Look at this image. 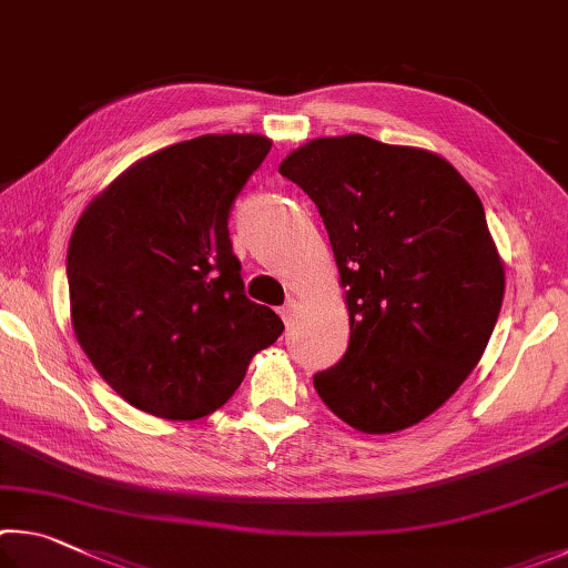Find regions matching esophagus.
I'll return each instance as SVG.
<instances>
[{"label": "esophagus", "instance_id": "obj_1", "mask_svg": "<svg viewBox=\"0 0 568 568\" xmlns=\"http://www.w3.org/2000/svg\"><path fill=\"white\" fill-rule=\"evenodd\" d=\"M296 306H300V304H296V300H294V296H290V300H286V302H284V306H282V310H278V314H282V320H284V324H286V326H290V324L294 322Z\"/></svg>", "mask_w": 568, "mask_h": 568}]
</instances>
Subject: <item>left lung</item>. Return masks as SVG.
I'll list each match as a JSON object with an SVG mask.
<instances>
[{
  "instance_id": "8db88e82",
  "label": "left lung",
  "mask_w": 568,
  "mask_h": 568,
  "mask_svg": "<svg viewBox=\"0 0 568 568\" xmlns=\"http://www.w3.org/2000/svg\"><path fill=\"white\" fill-rule=\"evenodd\" d=\"M320 206L349 349L314 376L342 422L394 434L452 399L504 302V258L471 184L444 156L364 134L320 136L278 164Z\"/></svg>"
}]
</instances>
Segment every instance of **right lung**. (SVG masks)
<instances>
[{
  "label": "right lung",
  "mask_w": 568,
  "mask_h": 568,
  "mask_svg": "<svg viewBox=\"0 0 568 568\" xmlns=\"http://www.w3.org/2000/svg\"><path fill=\"white\" fill-rule=\"evenodd\" d=\"M264 134H204L124 169L69 239V314L99 376L136 409L194 422L229 402L284 324L246 300L226 219Z\"/></svg>",
  "instance_id": "right-lung-1"
}]
</instances>
